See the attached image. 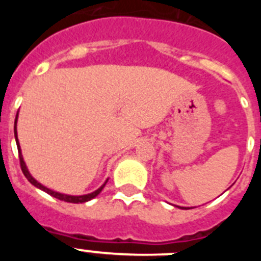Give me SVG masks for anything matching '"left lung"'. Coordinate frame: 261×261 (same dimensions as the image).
<instances>
[{
  "mask_svg": "<svg viewBox=\"0 0 261 261\" xmlns=\"http://www.w3.org/2000/svg\"><path fill=\"white\" fill-rule=\"evenodd\" d=\"M177 208H181V209H190V208H186V206H177Z\"/></svg>",
  "mask_w": 261,
  "mask_h": 261,
  "instance_id": "left-lung-1",
  "label": "left lung"
}]
</instances>
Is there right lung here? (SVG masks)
<instances>
[{
  "label": "right lung",
  "mask_w": 261,
  "mask_h": 261,
  "mask_svg": "<svg viewBox=\"0 0 261 261\" xmlns=\"http://www.w3.org/2000/svg\"><path fill=\"white\" fill-rule=\"evenodd\" d=\"M17 121H18V114H17V116H15V121H14V136H15V142H17L18 153H19L20 168H22V171H23V174H24V176L27 177V180H29L30 183L32 184V186H35L36 188H39V190H41V191H44V192H47L48 195L53 196V197H56V199L61 200V201L73 202V204H82V202L90 201V200H93L94 197H96V196H98L99 193L102 192V190H103V188H105V186H106V183H107V181H108V179L105 181V184H103V186L99 187V188H98V190H96V191H94V192H91V193H87V195H81V196H71V195H65V193L56 192V191L49 190V188H47V187H44L41 183H39V181L36 180L35 177H32V175L30 174L29 168H27L26 163H24V159H23L22 150H20V145H19V141H18Z\"/></svg>",
  "instance_id": "add662e5"
}]
</instances>
